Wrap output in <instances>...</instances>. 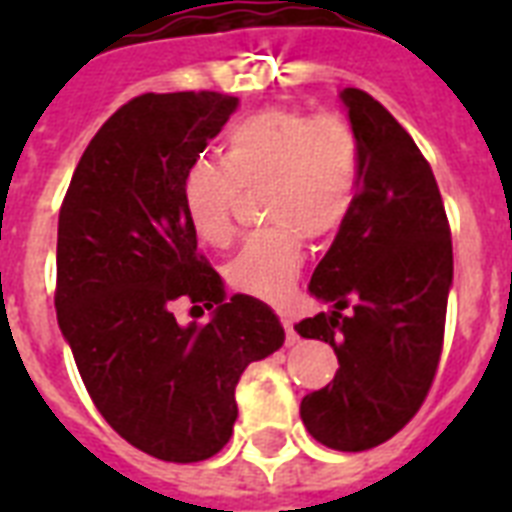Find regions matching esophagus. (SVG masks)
<instances>
[{
  "instance_id": "34e87169",
  "label": "esophagus",
  "mask_w": 512,
  "mask_h": 512,
  "mask_svg": "<svg viewBox=\"0 0 512 512\" xmlns=\"http://www.w3.org/2000/svg\"><path fill=\"white\" fill-rule=\"evenodd\" d=\"M281 324H284V332H287V345H295L300 337H297L295 327H292V316H287V313H281Z\"/></svg>"
}]
</instances>
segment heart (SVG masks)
I'll return each instance as SVG.
<instances>
[{
  "instance_id": "heart-1",
  "label": "heart",
  "mask_w": 512,
  "mask_h": 512,
  "mask_svg": "<svg viewBox=\"0 0 512 512\" xmlns=\"http://www.w3.org/2000/svg\"><path fill=\"white\" fill-rule=\"evenodd\" d=\"M361 148L340 116H308L295 108H265L233 124L223 140V164L193 162L183 175V207L201 241L223 247L233 236L241 191L260 193L271 231L249 239L225 276L236 292L279 303L292 292L308 239L342 228L358 199Z\"/></svg>"
}]
</instances>
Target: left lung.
<instances>
[{
  "label": "left lung",
  "instance_id": "obj_1",
  "mask_svg": "<svg viewBox=\"0 0 512 512\" xmlns=\"http://www.w3.org/2000/svg\"><path fill=\"white\" fill-rule=\"evenodd\" d=\"M340 100L361 148L358 199L308 284L332 311L295 324L300 337L329 342L340 369L303 398L300 417L319 444L364 452L428 396L454 260L436 177L409 132L364 90L345 87Z\"/></svg>",
  "mask_w": 512,
  "mask_h": 512
}]
</instances>
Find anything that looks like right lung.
<instances>
[{"label": "right lung", "instance_id": "right-lung-1", "mask_svg": "<svg viewBox=\"0 0 512 512\" xmlns=\"http://www.w3.org/2000/svg\"><path fill=\"white\" fill-rule=\"evenodd\" d=\"M236 106L220 92L130 100L90 140L60 207V332L108 425L164 462L220 452L239 417L241 372L284 345L268 305L225 295L180 193ZM180 299L213 319L180 325Z\"/></svg>", "mask_w": 512, "mask_h": 512}]
</instances>
